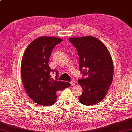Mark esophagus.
<instances>
[{"label":"esophagus","instance_id":"34e87169","mask_svg":"<svg viewBox=\"0 0 132 132\" xmlns=\"http://www.w3.org/2000/svg\"><path fill=\"white\" fill-rule=\"evenodd\" d=\"M76 81H71V82H70V84H71V86H73V85H76Z\"/></svg>","mask_w":132,"mask_h":132}]
</instances>
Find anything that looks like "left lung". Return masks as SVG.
Masks as SVG:
<instances>
[{
	"label": "left lung",
	"instance_id": "1",
	"mask_svg": "<svg viewBox=\"0 0 132 132\" xmlns=\"http://www.w3.org/2000/svg\"><path fill=\"white\" fill-rule=\"evenodd\" d=\"M78 51L79 70L86 78L78 79L83 89L80 102L93 105L104 98L113 77L112 57L105 45L91 36L69 39Z\"/></svg>",
	"mask_w": 132,
	"mask_h": 132
}]
</instances>
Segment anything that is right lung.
Instances as JSON below:
<instances>
[{"label": "right lung", "mask_w": 132, "mask_h": 132, "mask_svg": "<svg viewBox=\"0 0 132 132\" xmlns=\"http://www.w3.org/2000/svg\"><path fill=\"white\" fill-rule=\"evenodd\" d=\"M62 41L56 37H41L34 40L24 51L21 64L22 80L27 94L36 104L53 105L56 92L70 86L69 82L58 81V71L48 66L53 48ZM54 72L55 80L51 78Z\"/></svg>", "instance_id": "right-lung-1"}]
</instances>
